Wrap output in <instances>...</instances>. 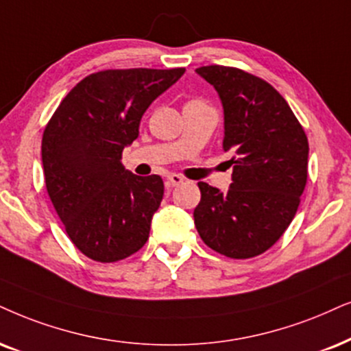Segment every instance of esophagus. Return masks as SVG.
Masks as SVG:
<instances>
[{"label":"esophagus","mask_w":351,"mask_h":351,"mask_svg":"<svg viewBox=\"0 0 351 351\" xmlns=\"http://www.w3.org/2000/svg\"><path fill=\"white\" fill-rule=\"evenodd\" d=\"M167 180H168V184H170V186H178V184L184 183L183 176L176 175V173H171V175H168Z\"/></svg>","instance_id":"1"}]
</instances>
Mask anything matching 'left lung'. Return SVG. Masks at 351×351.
I'll use <instances>...</instances> for the list:
<instances>
[{"label":"left lung","mask_w":351,"mask_h":351,"mask_svg":"<svg viewBox=\"0 0 351 351\" xmlns=\"http://www.w3.org/2000/svg\"><path fill=\"white\" fill-rule=\"evenodd\" d=\"M196 73L223 105V150L232 152L228 191L197 183L199 237L232 259H250L274 246L298 210L308 180V137L287 100L264 79L230 66Z\"/></svg>","instance_id":"1"}]
</instances>
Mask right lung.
<instances>
[{"mask_svg": "<svg viewBox=\"0 0 351 351\" xmlns=\"http://www.w3.org/2000/svg\"><path fill=\"white\" fill-rule=\"evenodd\" d=\"M175 69H106L84 77L48 121L42 162L48 196L84 256L117 263L149 239L163 181L121 163L149 105L184 74Z\"/></svg>", "mask_w": 351, "mask_h": 351, "instance_id": "1", "label": "right lung"}]
</instances>
